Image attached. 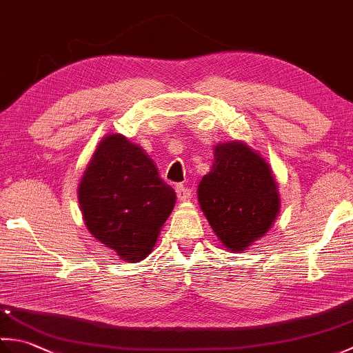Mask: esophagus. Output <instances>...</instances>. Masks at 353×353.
Instances as JSON below:
<instances>
[{
  "label": "esophagus",
  "instance_id": "34e87169",
  "mask_svg": "<svg viewBox=\"0 0 353 353\" xmlns=\"http://www.w3.org/2000/svg\"><path fill=\"white\" fill-rule=\"evenodd\" d=\"M176 194H177V199L181 201H188L191 199V190L186 188L183 185L176 186Z\"/></svg>",
  "mask_w": 353,
  "mask_h": 353
}]
</instances>
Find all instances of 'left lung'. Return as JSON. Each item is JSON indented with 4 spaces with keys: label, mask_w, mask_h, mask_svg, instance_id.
I'll list each match as a JSON object with an SVG mask.
<instances>
[{
    "label": "left lung",
    "mask_w": 353,
    "mask_h": 353,
    "mask_svg": "<svg viewBox=\"0 0 353 353\" xmlns=\"http://www.w3.org/2000/svg\"><path fill=\"white\" fill-rule=\"evenodd\" d=\"M200 208L221 243L243 252L272 226L279 194L272 168L239 141L214 148L211 171L199 185Z\"/></svg>",
    "instance_id": "8db88e82"
}]
</instances>
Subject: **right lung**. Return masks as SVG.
<instances>
[{"label": "right lung", "mask_w": 353, "mask_h": 353, "mask_svg": "<svg viewBox=\"0 0 353 353\" xmlns=\"http://www.w3.org/2000/svg\"><path fill=\"white\" fill-rule=\"evenodd\" d=\"M79 203L92 236L119 258L144 259L176 203V192L157 174L139 145L108 134L79 185Z\"/></svg>", "instance_id": "obj_1"}]
</instances>
